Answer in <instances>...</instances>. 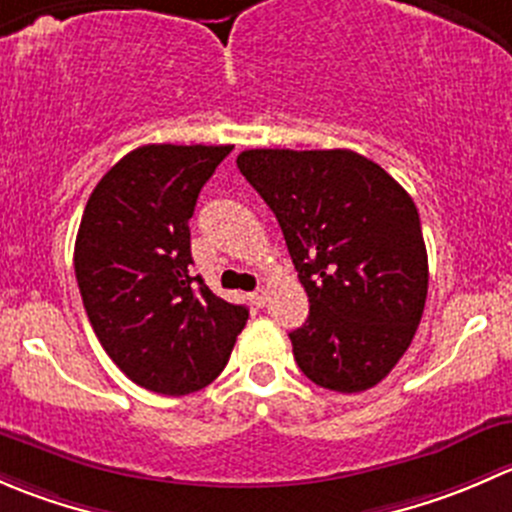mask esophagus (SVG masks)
<instances>
[{
    "label": "esophagus",
    "instance_id": "1",
    "mask_svg": "<svg viewBox=\"0 0 512 512\" xmlns=\"http://www.w3.org/2000/svg\"><path fill=\"white\" fill-rule=\"evenodd\" d=\"M250 302L255 304V307H265V304H267V289H255V292L250 294Z\"/></svg>",
    "mask_w": 512,
    "mask_h": 512
}]
</instances>
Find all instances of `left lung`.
Here are the masks:
<instances>
[{"mask_svg":"<svg viewBox=\"0 0 512 512\" xmlns=\"http://www.w3.org/2000/svg\"><path fill=\"white\" fill-rule=\"evenodd\" d=\"M237 168L275 213L309 297L307 322L289 332L297 366L342 394L376 386L409 349L426 304L411 195L347 148H255Z\"/></svg>","mask_w":512,"mask_h":512,"instance_id":"1","label":"left lung"}]
</instances>
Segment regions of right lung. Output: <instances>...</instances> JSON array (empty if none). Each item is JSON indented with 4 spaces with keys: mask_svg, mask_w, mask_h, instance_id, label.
<instances>
[{
    "mask_svg": "<svg viewBox=\"0 0 512 512\" xmlns=\"http://www.w3.org/2000/svg\"><path fill=\"white\" fill-rule=\"evenodd\" d=\"M230 151L136 148L98 180L81 218L74 270L91 327L113 364L156 394L208 386L250 317L190 275L188 220Z\"/></svg>",
    "mask_w": 512,
    "mask_h": 512,
    "instance_id": "right-lung-1",
    "label": "right lung"
}]
</instances>
